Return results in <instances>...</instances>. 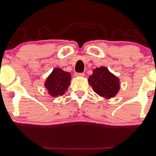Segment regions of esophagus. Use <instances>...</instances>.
<instances>
[{
    "label": "esophagus",
    "mask_w": 156,
    "mask_h": 156,
    "mask_svg": "<svg viewBox=\"0 0 156 156\" xmlns=\"http://www.w3.org/2000/svg\"><path fill=\"white\" fill-rule=\"evenodd\" d=\"M75 75L76 77H83V76H84V73H76L75 74Z\"/></svg>",
    "instance_id": "34e87169"
}]
</instances>
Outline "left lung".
Masks as SVG:
<instances>
[{"label":"left lung","mask_w":156,"mask_h":156,"mask_svg":"<svg viewBox=\"0 0 156 156\" xmlns=\"http://www.w3.org/2000/svg\"><path fill=\"white\" fill-rule=\"evenodd\" d=\"M88 81L94 92L105 99L115 96L119 90V80L106 67L95 69Z\"/></svg>","instance_id":"8db88e82"}]
</instances>
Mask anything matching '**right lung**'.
I'll return each mask as SVG.
<instances>
[{
    "instance_id": "1",
    "label": "right lung",
    "mask_w": 156,
    "mask_h": 156,
    "mask_svg": "<svg viewBox=\"0 0 156 156\" xmlns=\"http://www.w3.org/2000/svg\"><path fill=\"white\" fill-rule=\"evenodd\" d=\"M71 81L69 73L64 72L60 68H56L52 71L47 78L45 87L48 90V93L54 97L62 96L68 89Z\"/></svg>"
}]
</instances>
